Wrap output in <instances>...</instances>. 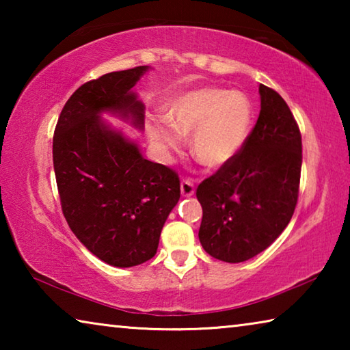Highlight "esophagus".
<instances>
[{"instance_id":"1","label":"esophagus","mask_w":350,"mask_h":350,"mask_svg":"<svg viewBox=\"0 0 350 350\" xmlns=\"http://www.w3.org/2000/svg\"><path fill=\"white\" fill-rule=\"evenodd\" d=\"M182 196H193L194 194V183L191 179H183L180 183Z\"/></svg>"}]
</instances>
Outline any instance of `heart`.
Masks as SVG:
<instances>
[{"label": "heart", "instance_id": "1", "mask_svg": "<svg viewBox=\"0 0 350 350\" xmlns=\"http://www.w3.org/2000/svg\"><path fill=\"white\" fill-rule=\"evenodd\" d=\"M170 126H154L150 137L163 150H176L180 135L193 132L194 157L208 168L228 163L241 151L253 125V106L245 94L200 88L176 100L168 111Z\"/></svg>", "mask_w": 350, "mask_h": 350}]
</instances>
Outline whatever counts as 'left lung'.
<instances>
[{
    "mask_svg": "<svg viewBox=\"0 0 350 350\" xmlns=\"http://www.w3.org/2000/svg\"><path fill=\"white\" fill-rule=\"evenodd\" d=\"M260 112L241 151L199 183V241L210 256L244 262L265 250L293 216L303 144L292 111L276 91L259 85Z\"/></svg>",
    "mask_w": 350,
    "mask_h": 350,
    "instance_id": "left-lung-1",
    "label": "left lung"
}]
</instances>
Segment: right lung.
Segmentation results:
<instances>
[{
	"mask_svg": "<svg viewBox=\"0 0 350 350\" xmlns=\"http://www.w3.org/2000/svg\"><path fill=\"white\" fill-rule=\"evenodd\" d=\"M148 66L109 72L81 85L58 117L52 157L63 215L92 254L114 267L151 259L180 198L176 171L142 157L139 148L105 125L100 112L144 126V105L131 91Z\"/></svg>",
	"mask_w": 350,
	"mask_h": 350,
	"instance_id": "obj_1",
	"label": "right lung"
}]
</instances>
